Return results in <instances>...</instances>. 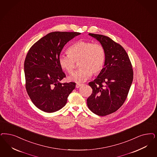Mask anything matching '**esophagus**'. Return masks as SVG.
I'll return each instance as SVG.
<instances>
[{
  "label": "esophagus",
  "instance_id": "esophagus-1",
  "mask_svg": "<svg viewBox=\"0 0 157 157\" xmlns=\"http://www.w3.org/2000/svg\"><path fill=\"white\" fill-rule=\"evenodd\" d=\"M82 84H80V83H76V88H79V87L81 86Z\"/></svg>",
  "mask_w": 157,
  "mask_h": 157
}]
</instances>
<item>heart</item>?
Segmentation results:
<instances>
[{"label": "heart", "instance_id": "heart-1", "mask_svg": "<svg viewBox=\"0 0 157 157\" xmlns=\"http://www.w3.org/2000/svg\"><path fill=\"white\" fill-rule=\"evenodd\" d=\"M68 54H61L59 58L60 67L67 72L72 73L78 63L80 68L68 81L76 83L86 81L94 74H98L103 69L105 59V52L102 44L90 41L79 40L68 49Z\"/></svg>", "mask_w": 157, "mask_h": 157}]
</instances>
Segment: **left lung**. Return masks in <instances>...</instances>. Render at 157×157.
I'll list each match as a JSON object with an SVG mask.
<instances>
[{
    "label": "left lung",
    "mask_w": 157,
    "mask_h": 157,
    "mask_svg": "<svg viewBox=\"0 0 157 157\" xmlns=\"http://www.w3.org/2000/svg\"><path fill=\"white\" fill-rule=\"evenodd\" d=\"M89 35L103 45L105 59L97 78L89 83L93 91L87 104L94 114L105 116L123 105L132 83L133 71L129 56L121 45L104 35Z\"/></svg>",
    "instance_id": "8db88e82"
}]
</instances>
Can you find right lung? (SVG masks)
<instances>
[{
  "instance_id": "1",
  "label": "right lung",
  "mask_w": 157,
  "mask_h": 157,
  "mask_svg": "<svg viewBox=\"0 0 157 157\" xmlns=\"http://www.w3.org/2000/svg\"><path fill=\"white\" fill-rule=\"evenodd\" d=\"M81 33L53 32L39 39L29 50L24 62L25 87L34 105L46 113L65 106L75 88V82L60 83L66 75L59 63L66 43Z\"/></svg>"
}]
</instances>
